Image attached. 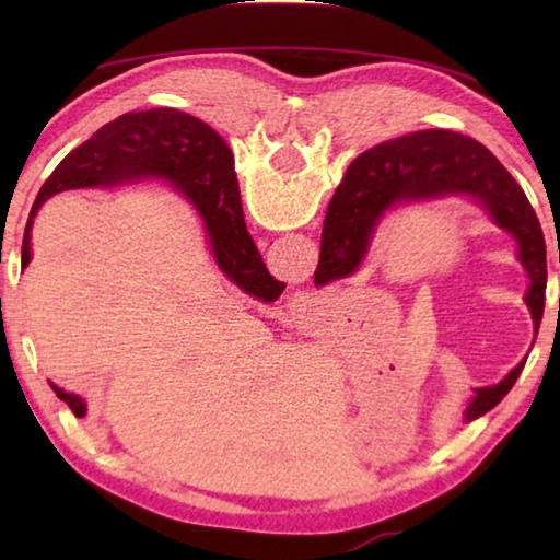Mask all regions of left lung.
I'll return each instance as SVG.
<instances>
[{
  "mask_svg": "<svg viewBox=\"0 0 560 560\" xmlns=\"http://www.w3.org/2000/svg\"><path fill=\"white\" fill-rule=\"evenodd\" d=\"M217 170L222 177L234 175V155L220 136ZM457 195L471 197L485 207L494 224L516 240L518 261L530 279L526 303L534 324H541L546 299L541 222L509 170L477 140L452 130L410 132L365 150L350 163L330 200L320 236V264H326L328 279L350 277L360 267L375 226L387 210ZM524 363H518L499 385L479 387L464 417L474 420L491 410L514 387Z\"/></svg>",
  "mask_w": 560,
  "mask_h": 560,
  "instance_id": "obj_1",
  "label": "left lung"
}]
</instances>
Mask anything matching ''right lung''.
<instances>
[{
	"label": "right lung",
	"mask_w": 560,
	"mask_h": 560,
	"mask_svg": "<svg viewBox=\"0 0 560 560\" xmlns=\"http://www.w3.org/2000/svg\"><path fill=\"white\" fill-rule=\"evenodd\" d=\"M140 175H163L183 189L202 217L224 277H230L246 293H257L267 267L246 232L236 177H222L217 170V132L207 122L175 108L126 113L106 122L98 132H93L91 140L63 158L32 207L22 242L24 267L32 259L34 214L44 200L69 187L126 183ZM51 387L59 400L71 410H79V395L63 393L56 385Z\"/></svg>",
	"instance_id": "add662e5"
}]
</instances>
